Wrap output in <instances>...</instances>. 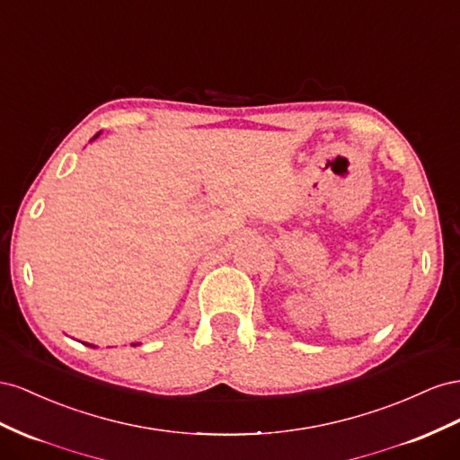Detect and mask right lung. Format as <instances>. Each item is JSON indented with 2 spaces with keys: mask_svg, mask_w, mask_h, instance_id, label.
Returning <instances> with one entry per match:
<instances>
[{
  "mask_svg": "<svg viewBox=\"0 0 460 460\" xmlns=\"http://www.w3.org/2000/svg\"><path fill=\"white\" fill-rule=\"evenodd\" d=\"M100 135H102V133H98V135H96V137H94V138H92V140H96V138H98V137H100ZM84 345H86V347H94V349H96V345H90V343H84ZM130 345H133V347H137V345H138V343H130Z\"/></svg>",
  "mask_w": 460,
  "mask_h": 460,
  "instance_id": "obj_1",
  "label": "right lung"
}]
</instances>
